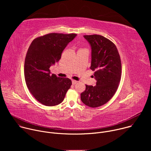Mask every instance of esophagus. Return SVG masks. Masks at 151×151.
<instances>
[{
  "label": "esophagus",
  "mask_w": 151,
  "mask_h": 151,
  "mask_svg": "<svg viewBox=\"0 0 151 151\" xmlns=\"http://www.w3.org/2000/svg\"><path fill=\"white\" fill-rule=\"evenodd\" d=\"M72 84H73V85H75V84L77 83V81H75V80H72Z\"/></svg>",
  "instance_id": "obj_1"
}]
</instances>
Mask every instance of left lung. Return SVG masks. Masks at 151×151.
<instances>
[{
  "label": "left lung",
  "mask_w": 151,
  "mask_h": 151,
  "mask_svg": "<svg viewBox=\"0 0 151 151\" xmlns=\"http://www.w3.org/2000/svg\"><path fill=\"white\" fill-rule=\"evenodd\" d=\"M83 37L91 49L90 69L95 71L97 82L94 87L85 85L81 99L85 105L97 107L109 101L118 89L121 76V59L116 46L108 39L99 35Z\"/></svg>",
  "instance_id": "1"
}]
</instances>
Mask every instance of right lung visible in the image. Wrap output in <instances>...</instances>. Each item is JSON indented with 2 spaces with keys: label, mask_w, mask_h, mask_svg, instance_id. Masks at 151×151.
Here are the masks:
<instances>
[{
  "label": "right lung",
  "mask_w": 151,
  "mask_h": 151,
  "mask_svg": "<svg viewBox=\"0 0 151 151\" xmlns=\"http://www.w3.org/2000/svg\"><path fill=\"white\" fill-rule=\"evenodd\" d=\"M76 34L50 33L34 39L24 63L27 87L40 103L54 106L61 103L70 88L72 81L51 74L50 68L61 58V53Z\"/></svg>",
  "instance_id": "right-lung-1"
}]
</instances>
